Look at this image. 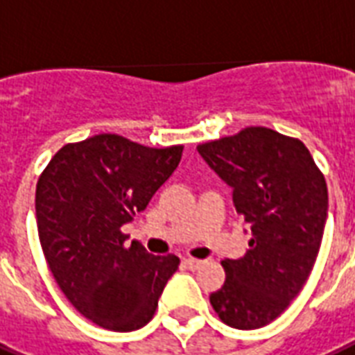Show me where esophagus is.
I'll list each match as a JSON object with an SVG mask.
<instances>
[{"instance_id":"1","label":"esophagus","mask_w":355,"mask_h":355,"mask_svg":"<svg viewBox=\"0 0 355 355\" xmlns=\"http://www.w3.org/2000/svg\"><path fill=\"white\" fill-rule=\"evenodd\" d=\"M181 265L185 266L187 270H198L200 266H202V261L198 259H183V263Z\"/></svg>"}]
</instances>
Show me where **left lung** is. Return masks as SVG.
Segmentation results:
<instances>
[{
	"mask_svg": "<svg viewBox=\"0 0 355 355\" xmlns=\"http://www.w3.org/2000/svg\"><path fill=\"white\" fill-rule=\"evenodd\" d=\"M196 150L232 187L233 207L252 235L244 257L222 261L226 282L209 300L227 326L263 328L311 274L328 218L326 181L304 142L268 128H246Z\"/></svg>",
	"mask_w": 355,
	"mask_h": 355,
	"instance_id": "1",
	"label": "left lung"
}]
</instances>
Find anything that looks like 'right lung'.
Returning a JSON list of instances; mask_svg holds the SVG:
<instances>
[{
  "label": "right lung",
  "mask_w": 355,
  "mask_h": 355,
  "mask_svg": "<svg viewBox=\"0 0 355 355\" xmlns=\"http://www.w3.org/2000/svg\"><path fill=\"white\" fill-rule=\"evenodd\" d=\"M183 146L94 135L55 153L37 183V226L55 282L83 317L111 331L146 326L180 259L120 232L174 174Z\"/></svg>",
  "instance_id": "add662e5"
}]
</instances>
